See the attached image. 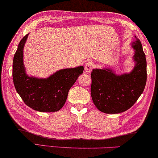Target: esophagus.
<instances>
[{"mask_svg":"<svg viewBox=\"0 0 158 158\" xmlns=\"http://www.w3.org/2000/svg\"><path fill=\"white\" fill-rule=\"evenodd\" d=\"M94 68V64L91 61H88L85 65V71L86 73H90L92 70V69Z\"/></svg>","mask_w":158,"mask_h":158,"instance_id":"obj_1","label":"esophagus"}]
</instances>
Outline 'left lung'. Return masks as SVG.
I'll list each match as a JSON object with an SVG mask.
<instances>
[{"instance_id":"1","label":"left lung","mask_w":158,"mask_h":158,"mask_svg":"<svg viewBox=\"0 0 158 158\" xmlns=\"http://www.w3.org/2000/svg\"><path fill=\"white\" fill-rule=\"evenodd\" d=\"M136 64L130 73L116 75L110 69L92 70L90 94L95 106L106 114H119L137 102L146 86V55L138 39L132 43Z\"/></svg>"}]
</instances>
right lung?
I'll list each match as a JSON object with an SVG mask.
<instances>
[{"mask_svg":"<svg viewBox=\"0 0 158 158\" xmlns=\"http://www.w3.org/2000/svg\"><path fill=\"white\" fill-rule=\"evenodd\" d=\"M28 34L20 41L12 63V79L18 94L25 104L40 112H55L62 108L68 91L83 73L82 66L63 69L48 79L30 77L25 73L23 50Z\"/></svg>","mask_w":158,"mask_h":158,"instance_id":"right-lung-1","label":"right lung"}]
</instances>
